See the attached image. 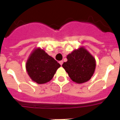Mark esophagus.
Instances as JSON below:
<instances>
[{"instance_id":"1","label":"esophagus","mask_w":120,"mask_h":120,"mask_svg":"<svg viewBox=\"0 0 120 120\" xmlns=\"http://www.w3.org/2000/svg\"><path fill=\"white\" fill-rule=\"evenodd\" d=\"M59 63L60 64H61V65H62V64H63V61H60L59 62Z\"/></svg>"}]
</instances>
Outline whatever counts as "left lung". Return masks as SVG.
<instances>
[{"mask_svg": "<svg viewBox=\"0 0 120 120\" xmlns=\"http://www.w3.org/2000/svg\"><path fill=\"white\" fill-rule=\"evenodd\" d=\"M62 67L70 79L77 83L88 81L96 68V59L83 47L73 51L67 56Z\"/></svg>", "mask_w": 120, "mask_h": 120, "instance_id": "left-lung-1", "label": "left lung"}]
</instances>
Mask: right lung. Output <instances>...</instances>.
Instances as JSON below:
<instances>
[{"instance_id":"obj_1","label":"right lung","mask_w":120,"mask_h":120,"mask_svg":"<svg viewBox=\"0 0 120 120\" xmlns=\"http://www.w3.org/2000/svg\"><path fill=\"white\" fill-rule=\"evenodd\" d=\"M61 65L40 48L30 54L26 62V71L33 81L38 84L49 82Z\"/></svg>"}]
</instances>
